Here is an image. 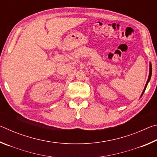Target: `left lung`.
<instances>
[{"label": "left lung", "mask_w": 157, "mask_h": 157, "mask_svg": "<svg viewBox=\"0 0 157 157\" xmlns=\"http://www.w3.org/2000/svg\"><path fill=\"white\" fill-rule=\"evenodd\" d=\"M151 75H152V65H151V63H150V74H149L148 79H147V83H146V85H145V89H144V90H143V93H144L145 90V89H146V87H147V84H148V82H149V81H150V78H151Z\"/></svg>", "instance_id": "left-lung-1"}]
</instances>
